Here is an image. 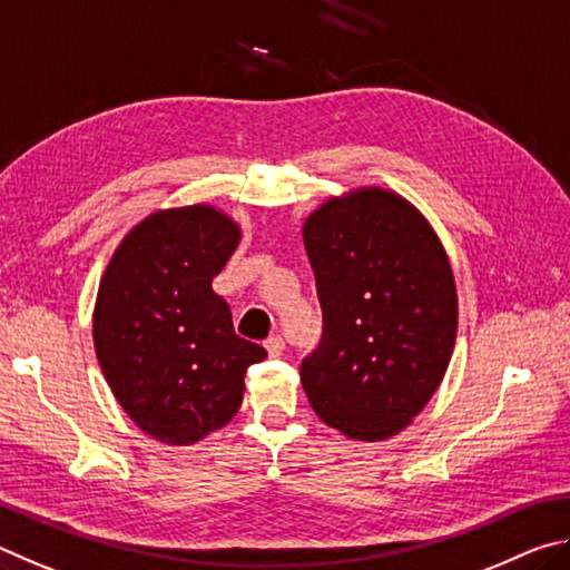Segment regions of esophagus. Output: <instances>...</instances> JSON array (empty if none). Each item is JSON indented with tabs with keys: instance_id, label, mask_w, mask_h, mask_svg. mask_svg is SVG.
I'll use <instances>...</instances> for the list:
<instances>
[{
	"instance_id": "obj_1",
	"label": "esophagus",
	"mask_w": 570,
	"mask_h": 570,
	"mask_svg": "<svg viewBox=\"0 0 570 570\" xmlns=\"http://www.w3.org/2000/svg\"><path fill=\"white\" fill-rule=\"evenodd\" d=\"M265 347H267V353H269V355L277 357V355H283V351H285V343H283V337H279V335H269L267 341H265Z\"/></svg>"
}]
</instances>
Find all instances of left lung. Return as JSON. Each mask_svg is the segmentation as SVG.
Masks as SVG:
<instances>
[{
	"mask_svg": "<svg viewBox=\"0 0 570 570\" xmlns=\"http://www.w3.org/2000/svg\"><path fill=\"white\" fill-rule=\"evenodd\" d=\"M303 239L323 307V343L301 365L307 401L353 441H387L423 411L451 363V259L421 209L385 187L325 199Z\"/></svg>",
	"mask_w": 570,
	"mask_h": 570,
	"instance_id": "obj_1",
	"label": "left lung"
}]
</instances>
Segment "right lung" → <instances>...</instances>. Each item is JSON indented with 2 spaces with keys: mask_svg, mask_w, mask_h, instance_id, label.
<instances>
[{
  "mask_svg": "<svg viewBox=\"0 0 570 570\" xmlns=\"http://www.w3.org/2000/svg\"><path fill=\"white\" fill-rule=\"evenodd\" d=\"M239 237L213 205L157 209L122 237L99 279V367L129 421L165 445H193L233 421L247 367L267 357L235 335L213 291Z\"/></svg>",
  "mask_w": 570,
  "mask_h": 570,
  "instance_id": "right-lung-1",
  "label": "right lung"
}]
</instances>
